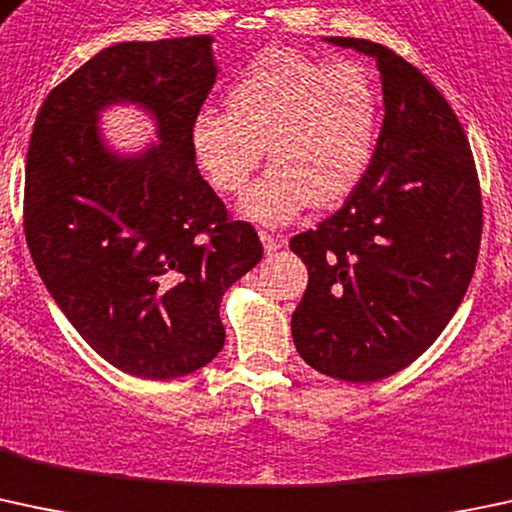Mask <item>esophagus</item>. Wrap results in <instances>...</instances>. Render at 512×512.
<instances>
[{"label": "esophagus", "instance_id": "34e87169", "mask_svg": "<svg viewBox=\"0 0 512 512\" xmlns=\"http://www.w3.org/2000/svg\"><path fill=\"white\" fill-rule=\"evenodd\" d=\"M260 240H262V245H265V252L267 255H272V252H277L279 247H282V238H279V235H274V233H270V230H260Z\"/></svg>", "mask_w": 512, "mask_h": 512}]
</instances>
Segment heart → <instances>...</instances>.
<instances>
[{
	"mask_svg": "<svg viewBox=\"0 0 512 512\" xmlns=\"http://www.w3.org/2000/svg\"><path fill=\"white\" fill-rule=\"evenodd\" d=\"M223 102L225 112L206 107L193 117V157L220 196H235L267 147L270 169L240 203L257 223L346 201L373 164L383 98L360 63L265 48L230 80Z\"/></svg>",
	"mask_w": 512,
	"mask_h": 512,
	"instance_id": "b5f03b06",
	"label": "heart"
}]
</instances>
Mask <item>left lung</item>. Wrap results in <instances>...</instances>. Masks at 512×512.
<instances>
[{"label":"left lung","instance_id":"8db88e82","mask_svg":"<svg viewBox=\"0 0 512 512\" xmlns=\"http://www.w3.org/2000/svg\"><path fill=\"white\" fill-rule=\"evenodd\" d=\"M326 41L375 58L385 120L360 186L289 242L309 270L292 336L319 373L375 383L417 360L459 309L481 247V184L464 127L427 75L383 43Z\"/></svg>","mask_w":512,"mask_h":512}]
</instances>
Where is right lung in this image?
<instances>
[{
	"mask_svg": "<svg viewBox=\"0 0 512 512\" xmlns=\"http://www.w3.org/2000/svg\"><path fill=\"white\" fill-rule=\"evenodd\" d=\"M211 36L105 48L48 93L26 154L24 233L43 284L95 353L171 380L225 346L220 299L262 242L198 174L193 117L215 83ZM137 101L160 144L120 158L97 112Z\"/></svg>",
	"mask_w": 512,
	"mask_h": 512,
	"instance_id": "right-lung-1",
	"label": "right lung"
}]
</instances>
